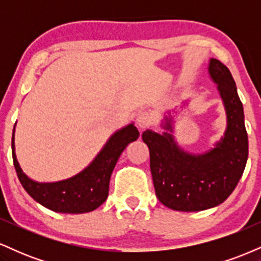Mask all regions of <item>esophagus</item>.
I'll return each instance as SVG.
<instances>
[{
    "label": "esophagus",
    "instance_id": "34e87169",
    "mask_svg": "<svg viewBox=\"0 0 261 261\" xmlns=\"http://www.w3.org/2000/svg\"><path fill=\"white\" fill-rule=\"evenodd\" d=\"M136 122L140 128H146L153 124V116H152V114H149L148 112H140L137 114Z\"/></svg>",
    "mask_w": 261,
    "mask_h": 261
}]
</instances>
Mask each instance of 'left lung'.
Wrapping results in <instances>:
<instances>
[{"label":"left lung","instance_id":"obj_1","mask_svg":"<svg viewBox=\"0 0 261 261\" xmlns=\"http://www.w3.org/2000/svg\"><path fill=\"white\" fill-rule=\"evenodd\" d=\"M208 72L218 85L227 112V130L216 148L207 153H185L172 135L143 131L155 195L175 211H201L220 205L234 190L248 160V134L236 82L226 65L210 61ZM170 128V124H167Z\"/></svg>","mask_w":261,"mask_h":261}]
</instances>
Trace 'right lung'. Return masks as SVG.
<instances>
[{
	"label": "right lung",
	"mask_w": 261,
	"mask_h": 261,
	"mask_svg": "<svg viewBox=\"0 0 261 261\" xmlns=\"http://www.w3.org/2000/svg\"><path fill=\"white\" fill-rule=\"evenodd\" d=\"M140 133L130 124L115 133L89 167L80 174L58 182L33 181L20 169L14 152L12 134V157L18 179L27 193L46 208L64 214H83L95 210L107 200L109 180L116 162L126 146L137 140Z\"/></svg>",
	"instance_id": "right-lung-1"
}]
</instances>
